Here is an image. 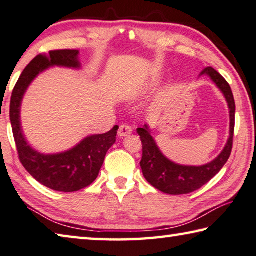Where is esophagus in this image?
Wrapping results in <instances>:
<instances>
[{"mask_svg":"<svg viewBox=\"0 0 256 256\" xmlns=\"http://www.w3.org/2000/svg\"><path fill=\"white\" fill-rule=\"evenodd\" d=\"M132 132V128L128 124H121L119 127V130H118V136L120 137H124V136H128L130 135Z\"/></svg>","mask_w":256,"mask_h":256,"instance_id":"34e87169","label":"esophagus"}]
</instances>
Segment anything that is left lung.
I'll list each match as a JSON object with an SVG mask.
<instances>
[{
    "label": "left lung",
    "mask_w": 256,
    "mask_h": 256,
    "mask_svg": "<svg viewBox=\"0 0 256 256\" xmlns=\"http://www.w3.org/2000/svg\"><path fill=\"white\" fill-rule=\"evenodd\" d=\"M202 74L209 75L212 82L216 83L225 96L228 108H230V138H228L225 148L216 160L202 166H186V165L176 164L162 154L154 138L150 136L147 124L137 129L142 144V158L140 160L142 174L155 189L164 194L174 196L186 194L200 189L220 171L232 153L235 128V100L232 88L227 80L212 67H206L201 72V75Z\"/></svg>",
    "instance_id": "1"
}]
</instances>
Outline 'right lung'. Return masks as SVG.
Returning <instances> with one entry per match:
<instances>
[{
    "mask_svg": "<svg viewBox=\"0 0 256 256\" xmlns=\"http://www.w3.org/2000/svg\"><path fill=\"white\" fill-rule=\"evenodd\" d=\"M50 66L78 68V50L60 49L39 54L22 72L13 88L10 120L19 160L24 168L42 186L62 192H75L88 186L100 172L106 152L116 142L118 126L101 135L88 136L64 153L44 155L31 148L22 134L20 106L24 94L36 76Z\"/></svg>",
    "mask_w": 256,
    "mask_h": 256,
    "instance_id": "obj_1",
    "label": "right lung"
}]
</instances>
